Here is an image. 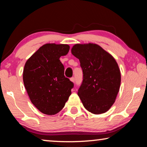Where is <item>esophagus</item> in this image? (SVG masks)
<instances>
[{
    "instance_id": "obj_1",
    "label": "esophagus",
    "mask_w": 147,
    "mask_h": 147,
    "mask_svg": "<svg viewBox=\"0 0 147 147\" xmlns=\"http://www.w3.org/2000/svg\"><path fill=\"white\" fill-rule=\"evenodd\" d=\"M70 80L71 82H74H74H75V79H74V77H72V78H70Z\"/></svg>"
}]
</instances>
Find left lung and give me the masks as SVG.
Masks as SVG:
<instances>
[{
    "label": "left lung",
    "instance_id": "obj_1",
    "mask_svg": "<svg viewBox=\"0 0 147 147\" xmlns=\"http://www.w3.org/2000/svg\"><path fill=\"white\" fill-rule=\"evenodd\" d=\"M71 53L80 62L83 80L78 95L87 110L100 114L109 110L117 95L121 73L113 57L98 45L76 44Z\"/></svg>",
    "mask_w": 147,
    "mask_h": 147
}]
</instances>
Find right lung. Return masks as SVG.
<instances>
[{
    "mask_svg": "<svg viewBox=\"0 0 147 147\" xmlns=\"http://www.w3.org/2000/svg\"><path fill=\"white\" fill-rule=\"evenodd\" d=\"M68 45L47 43L28 60L23 70V82L32 103L44 114L60 111L71 94L74 84L64 76L59 60L69 53Z\"/></svg>",
    "mask_w": 147,
    "mask_h": 147,
    "instance_id": "right-lung-1",
    "label": "right lung"
}]
</instances>
